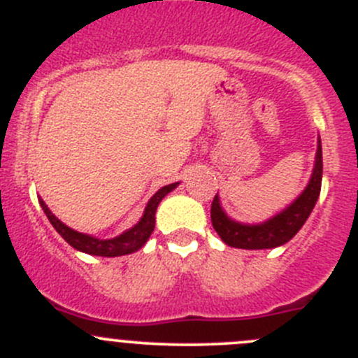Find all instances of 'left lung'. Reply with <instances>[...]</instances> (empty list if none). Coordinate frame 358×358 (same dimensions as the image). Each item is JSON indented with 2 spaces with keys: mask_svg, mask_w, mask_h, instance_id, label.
<instances>
[{
  "mask_svg": "<svg viewBox=\"0 0 358 358\" xmlns=\"http://www.w3.org/2000/svg\"><path fill=\"white\" fill-rule=\"evenodd\" d=\"M320 185H322V145L319 138L312 178L306 189L284 211L258 225H248L229 218L220 204L218 196H215L211 204L213 229L218 232L227 246L239 249H272L282 246L289 243L308 220L319 199Z\"/></svg>",
  "mask_w": 358,
  "mask_h": 358,
  "instance_id": "1",
  "label": "left lung"
}]
</instances>
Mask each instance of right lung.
I'll return each mask as SVG.
<instances>
[{
    "label": "right lung",
    "mask_w": 358,
    "mask_h": 358,
    "mask_svg": "<svg viewBox=\"0 0 358 358\" xmlns=\"http://www.w3.org/2000/svg\"><path fill=\"white\" fill-rule=\"evenodd\" d=\"M176 187H178V182L169 183V185L159 189L157 192L150 197V201L147 202V208L145 211H143V216L140 218V222L136 223L135 227H131L129 230L122 232L121 236L114 237V239H96V237L76 232V230H72L71 227L66 225V223L60 222V220L50 211V208L45 204V201L39 199V204H41L45 215L48 216L53 229H55L57 232L64 237V241L71 244L72 248L78 249V251L81 252H86V255L114 258V256H122L138 251V249L147 243V239H149L150 234H152L154 227H156V209L159 202L162 201V197L168 196L173 189H176Z\"/></svg>",
    "instance_id": "add662e5"
}]
</instances>
